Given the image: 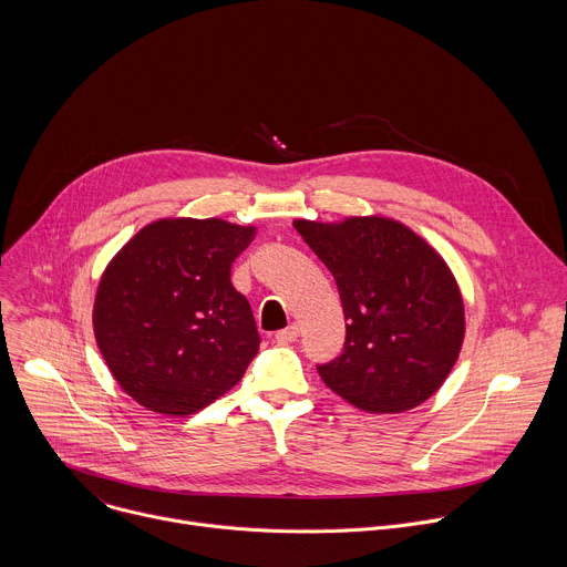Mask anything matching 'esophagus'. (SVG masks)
<instances>
[{
    "instance_id": "esophagus-1",
    "label": "esophagus",
    "mask_w": 567,
    "mask_h": 567,
    "mask_svg": "<svg viewBox=\"0 0 567 567\" xmlns=\"http://www.w3.org/2000/svg\"><path fill=\"white\" fill-rule=\"evenodd\" d=\"M298 334H300V328L298 326H289V328L276 332V341L278 343H291V341L298 339Z\"/></svg>"
}]
</instances>
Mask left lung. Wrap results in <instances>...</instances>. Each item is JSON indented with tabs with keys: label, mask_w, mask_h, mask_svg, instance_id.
<instances>
[{
	"label": "left lung",
	"mask_w": 567,
	"mask_h": 567,
	"mask_svg": "<svg viewBox=\"0 0 567 567\" xmlns=\"http://www.w3.org/2000/svg\"><path fill=\"white\" fill-rule=\"evenodd\" d=\"M339 287L341 357L316 365L330 390L365 413H403L444 383L464 341V302L442 256L409 226L370 215L296 219Z\"/></svg>",
	"instance_id": "8db88e82"
}]
</instances>
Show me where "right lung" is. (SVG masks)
<instances>
[{"label":"right lung","instance_id":"right-lung-1","mask_svg":"<svg viewBox=\"0 0 567 567\" xmlns=\"http://www.w3.org/2000/svg\"><path fill=\"white\" fill-rule=\"evenodd\" d=\"M256 235L217 217L143 226L107 265L94 334L118 385L147 411L184 417L228 392L260 334L230 265Z\"/></svg>","mask_w":567,"mask_h":567}]
</instances>
